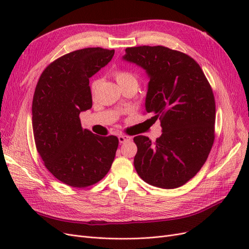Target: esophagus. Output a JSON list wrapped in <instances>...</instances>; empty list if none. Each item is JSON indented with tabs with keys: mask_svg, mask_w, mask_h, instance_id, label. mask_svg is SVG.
Listing matches in <instances>:
<instances>
[{
	"mask_svg": "<svg viewBox=\"0 0 249 249\" xmlns=\"http://www.w3.org/2000/svg\"><path fill=\"white\" fill-rule=\"evenodd\" d=\"M118 140L120 143H124L126 141H130L131 140V137L126 136V135H119L118 136Z\"/></svg>",
	"mask_w": 249,
	"mask_h": 249,
	"instance_id": "obj_1",
	"label": "esophagus"
}]
</instances>
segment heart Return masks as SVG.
I'll list each match as a JSON object with an SVG mask.
<instances>
[{"label":"heart","instance_id":"obj_1","mask_svg":"<svg viewBox=\"0 0 249 249\" xmlns=\"http://www.w3.org/2000/svg\"><path fill=\"white\" fill-rule=\"evenodd\" d=\"M113 77L116 80L118 83V85L120 88H123L127 85H136L137 86V79L134 74L129 71H124V70H117L115 71H113ZM97 84H99V81L94 80L91 83V93L94 94L95 90L97 87Z\"/></svg>","mask_w":249,"mask_h":249}]
</instances>
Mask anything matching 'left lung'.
<instances>
[{
	"label": "left lung",
	"instance_id": "1",
	"mask_svg": "<svg viewBox=\"0 0 249 249\" xmlns=\"http://www.w3.org/2000/svg\"><path fill=\"white\" fill-rule=\"evenodd\" d=\"M124 59L149 77L147 113L160 119L161 137H134V166L149 185L175 189L200 170L215 139V99L205 73L193 58L166 47L126 48Z\"/></svg>",
	"mask_w": 249,
	"mask_h": 249
}]
</instances>
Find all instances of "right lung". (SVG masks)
Listing matches in <instances>:
<instances>
[{"label": "right lung", "mask_w": 249, "mask_h": 249, "mask_svg": "<svg viewBox=\"0 0 249 249\" xmlns=\"http://www.w3.org/2000/svg\"><path fill=\"white\" fill-rule=\"evenodd\" d=\"M114 50L86 48L50 63L37 82L32 104L36 149L60 182L76 188L107 175L118 147L116 136L83 129L80 113L92 107L89 78L107 65Z\"/></svg>", "instance_id": "1"}]
</instances>
